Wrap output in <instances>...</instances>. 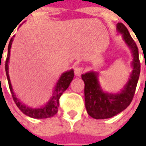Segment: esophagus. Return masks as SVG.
<instances>
[{"label": "esophagus", "mask_w": 146, "mask_h": 146, "mask_svg": "<svg viewBox=\"0 0 146 146\" xmlns=\"http://www.w3.org/2000/svg\"><path fill=\"white\" fill-rule=\"evenodd\" d=\"M74 70H75V75L76 76H80L82 75V73H83V68H82L81 66H76Z\"/></svg>", "instance_id": "esophagus-1"}]
</instances>
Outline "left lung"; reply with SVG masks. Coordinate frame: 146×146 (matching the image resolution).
<instances>
[{"mask_svg": "<svg viewBox=\"0 0 146 146\" xmlns=\"http://www.w3.org/2000/svg\"><path fill=\"white\" fill-rule=\"evenodd\" d=\"M116 30L130 49L132 56V72L124 86L118 93H108L102 89L99 81V73L90 70L81 76L84 82V101L87 112L93 119H104L114 117L126 109L132 102L141 71L139 53L136 43L127 27L121 23L116 24Z\"/></svg>", "mask_w": 146, "mask_h": 146, "instance_id": "8db88e82", "label": "left lung"}]
</instances>
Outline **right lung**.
Returning <instances> with one entry per match:
<instances>
[{
	"mask_svg": "<svg viewBox=\"0 0 146 146\" xmlns=\"http://www.w3.org/2000/svg\"><path fill=\"white\" fill-rule=\"evenodd\" d=\"M14 37V36L11 38L9 44L8 54H7V58H6V62H5V72H6V76H7V80H8L9 89H10V92H11L14 102L17 105V106L19 107V109L24 115H27L31 118H33V119H45V118L52 117L54 115H56L58 110L59 98L61 97V95L67 89V88L70 85V82L72 81V80L74 78V70L70 69V70H67L66 72H63L61 75V76L59 77L58 80L57 81L55 86H54L53 93L49 98V100L44 106H40V107H36V108L26 106L25 104L20 101L19 98H18V97L16 96V94L14 92L13 86L11 84L10 78H9V57H10V48H11Z\"/></svg>",
	"mask_w": 146,
	"mask_h": 146,
	"instance_id": "right-lung-1",
	"label": "right lung"
}]
</instances>
